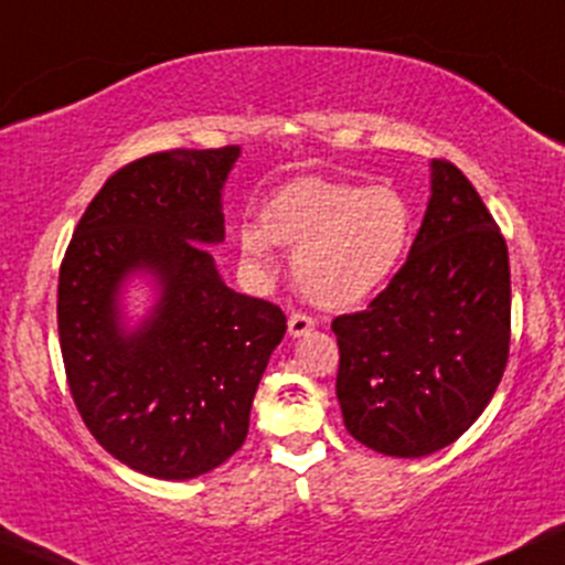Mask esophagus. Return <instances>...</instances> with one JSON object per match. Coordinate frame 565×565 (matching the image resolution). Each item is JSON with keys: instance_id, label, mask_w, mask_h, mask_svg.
Here are the masks:
<instances>
[{"instance_id": "esophagus-1", "label": "esophagus", "mask_w": 565, "mask_h": 565, "mask_svg": "<svg viewBox=\"0 0 565 565\" xmlns=\"http://www.w3.org/2000/svg\"><path fill=\"white\" fill-rule=\"evenodd\" d=\"M315 324H317V319L311 315H306V311H292V315H289V333L292 335H306L311 328H315Z\"/></svg>"}]
</instances>
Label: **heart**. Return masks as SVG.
<instances>
[{
    "instance_id": "b5f03b06",
    "label": "heart",
    "mask_w": 565,
    "mask_h": 565,
    "mask_svg": "<svg viewBox=\"0 0 565 565\" xmlns=\"http://www.w3.org/2000/svg\"><path fill=\"white\" fill-rule=\"evenodd\" d=\"M409 241V207L393 188L298 180L243 226L241 254L254 273L273 270V243L295 254V278L328 309L361 303L396 270Z\"/></svg>"
}]
</instances>
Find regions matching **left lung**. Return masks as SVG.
<instances>
[{
    "mask_svg": "<svg viewBox=\"0 0 565 565\" xmlns=\"http://www.w3.org/2000/svg\"><path fill=\"white\" fill-rule=\"evenodd\" d=\"M330 328L344 426L366 448L426 457L483 413L509 363V248L451 161H431V199L407 262L366 309Z\"/></svg>",
    "mask_w": 565,
    "mask_h": 565,
    "instance_id": "left-lung-1",
    "label": "left lung"
}]
</instances>
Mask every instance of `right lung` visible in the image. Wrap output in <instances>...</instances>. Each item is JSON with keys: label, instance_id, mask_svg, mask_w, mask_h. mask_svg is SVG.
Masks as SVG:
<instances>
[{"label": "right lung", "instance_id": "obj_1", "mask_svg": "<svg viewBox=\"0 0 565 565\" xmlns=\"http://www.w3.org/2000/svg\"><path fill=\"white\" fill-rule=\"evenodd\" d=\"M237 147L161 150L117 169L60 265L56 324L67 388L95 440L167 481L213 470L246 443L250 402L287 330L276 303L221 281L204 243L224 241L221 185ZM136 266L164 284L139 334L113 295Z\"/></svg>", "mask_w": 565, "mask_h": 565}]
</instances>
